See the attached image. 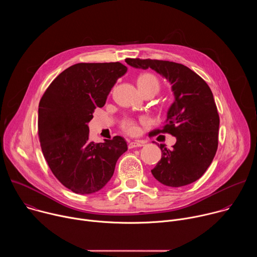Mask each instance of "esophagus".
<instances>
[{
    "label": "esophagus",
    "mask_w": 257,
    "mask_h": 257,
    "mask_svg": "<svg viewBox=\"0 0 257 257\" xmlns=\"http://www.w3.org/2000/svg\"><path fill=\"white\" fill-rule=\"evenodd\" d=\"M144 142L143 141H132L128 144V148L129 149H135V148H141V146H143Z\"/></svg>",
    "instance_id": "obj_1"
}]
</instances>
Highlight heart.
<instances>
[{
    "label": "heart",
    "mask_w": 257,
    "mask_h": 257,
    "mask_svg": "<svg viewBox=\"0 0 257 257\" xmlns=\"http://www.w3.org/2000/svg\"><path fill=\"white\" fill-rule=\"evenodd\" d=\"M137 86L140 90V92H143L148 89H154L158 92L160 88V82L158 78L152 74V73H143L137 77ZM140 122H146V119L142 118L140 119ZM122 129L130 134V135H137L140 131L138 123L133 119H126L122 122Z\"/></svg>",
    "instance_id": "b5f03b06"
}]
</instances>
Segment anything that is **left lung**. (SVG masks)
Listing matches in <instances>:
<instances>
[{"label":"left lung","mask_w":257,"mask_h":257,"mask_svg":"<svg viewBox=\"0 0 257 257\" xmlns=\"http://www.w3.org/2000/svg\"><path fill=\"white\" fill-rule=\"evenodd\" d=\"M128 65L152 68L172 84L175 96L162 129L177 141L173 150L159 145L162 159L152 170L154 177L169 187L185 186L198 180L210 166L218 143L219 117L207 83L188 67L170 61L126 59Z\"/></svg>","instance_id":"obj_1"}]
</instances>
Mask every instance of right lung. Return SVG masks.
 I'll return each mask as SVG.
<instances>
[{
  "instance_id": "add662e5",
  "label": "right lung",
  "mask_w": 257,
  "mask_h": 257,
  "mask_svg": "<svg viewBox=\"0 0 257 257\" xmlns=\"http://www.w3.org/2000/svg\"><path fill=\"white\" fill-rule=\"evenodd\" d=\"M127 72L116 63H78L50 84L39 105V137L44 157L62 184L77 194L99 191L111 180L118 159L128 150L121 136L95 143L88 123L96 107Z\"/></svg>"
}]
</instances>
